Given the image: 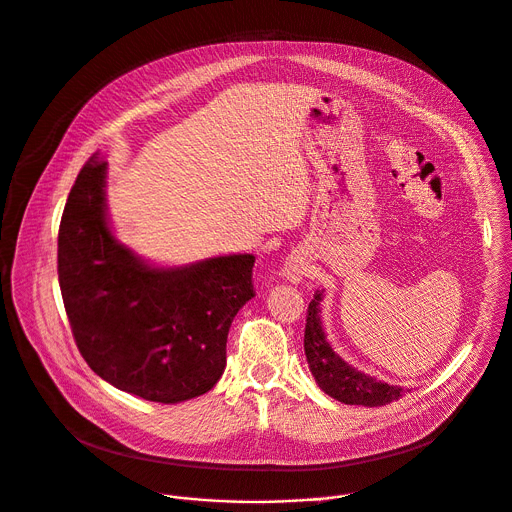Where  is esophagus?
Masks as SVG:
<instances>
[{
  "instance_id": "obj_1",
  "label": "esophagus",
  "mask_w": 512,
  "mask_h": 512,
  "mask_svg": "<svg viewBox=\"0 0 512 512\" xmlns=\"http://www.w3.org/2000/svg\"><path fill=\"white\" fill-rule=\"evenodd\" d=\"M309 273V267H307V261L303 259V255L299 253H291L285 263H283V269H281V275L291 281V283H299L303 281V277H307Z\"/></svg>"
}]
</instances>
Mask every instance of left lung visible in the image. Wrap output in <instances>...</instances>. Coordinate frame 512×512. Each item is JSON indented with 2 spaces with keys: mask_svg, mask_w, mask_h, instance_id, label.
Instances as JSON below:
<instances>
[{
  "mask_svg": "<svg viewBox=\"0 0 512 512\" xmlns=\"http://www.w3.org/2000/svg\"><path fill=\"white\" fill-rule=\"evenodd\" d=\"M321 301H323V289H317L307 307L305 337H303L305 358L317 386L337 402L352 404V406L354 404L370 406V408L386 406L398 400L400 396H404L406 392H410V390H404L402 386H392L360 372L358 368L350 366L346 360H342L333 352L319 317Z\"/></svg>",
  "mask_w": 512,
  "mask_h": 512,
  "instance_id": "left-lung-1",
  "label": "left lung"
}]
</instances>
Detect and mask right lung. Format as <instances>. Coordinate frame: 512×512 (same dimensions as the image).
<instances>
[{"label": "right lung", "instance_id": "obj_1", "mask_svg": "<svg viewBox=\"0 0 512 512\" xmlns=\"http://www.w3.org/2000/svg\"><path fill=\"white\" fill-rule=\"evenodd\" d=\"M108 162L94 154L70 191L58 233V279L76 346L114 388L177 404L225 372L227 335L255 297L249 253L152 265L120 243L106 205Z\"/></svg>", "mask_w": 512, "mask_h": 512}]
</instances>
